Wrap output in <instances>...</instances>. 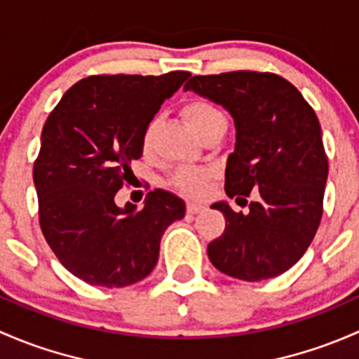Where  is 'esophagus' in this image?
I'll return each instance as SVG.
<instances>
[{"label":"esophagus","mask_w":359,"mask_h":359,"mask_svg":"<svg viewBox=\"0 0 359 359\" xmlns=\"http://www.w3.org/2000/svg\"><path fill=\"white\" fill-rule=\"evenodd\" d=\"M204 209H205V205L197 204V202H188V204H187L188 214H198V212H202Z\"/></svg>","instance_id":"obj_1"}]
</instances>
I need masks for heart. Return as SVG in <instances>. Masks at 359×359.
<instances>
[{
    "label": "heart",
    "instance_id": "1",
    "mask_svg": "<svg viewBox=\"0 0 359 359\" xmlns=\"http://www.w3.org/2000/svg\"><path fill=\"white\" fill-rule=\"evenodd\" d=\"M183 114L188 119V123L194 126V129L201 136L204 135L205 131H209V129L226 123L223 112H221L217 107H214L212 103L205 102V100H194V102H190L183 109ZM154 133L155 123H150L147 126L142 140V147L145 152H149V150L152 149ZM207 180H209V171H205V169L181 168L176 171V175L172 176L171 181L178 190L184 191L187 195H201L202 190L205 188Z\"/></svg>",
    "mask_w": 359,
    "mask_h": 359
}]
</instances>
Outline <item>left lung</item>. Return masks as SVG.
<instances>
[{"instance_id":"obj_1","label":"left lung","mask_w":359,"mask_h":359,"mask_svg":"<svg viewBox=\"0 0 359 359\" xmlns=\"http://www.w3.org/2000/svg\"><path fill=\"white\" fill-rule=\"evenodd\" d=\"M194 91L224 107L233 117L235 150L226 161L224 191L249 197V212H235L226 202V228L207 245L214 268L233 278L259 282L290 269L308 250L323 214L328 161L321 128L297 88L269 72L236 70L194 76Z\"/></svg>"}]
</instances>
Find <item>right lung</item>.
I'll return each mask as SVG.
<instances>
[{
  "instance_id": "right-lung-1",
  "label": "right lung",
  "mask_w": 359,
  "mask_h": 359,
  "mask_svg": "<svg viewBox=\"0 0 359 359\" xmlns=\"http://www.w3.org/2000/svg\"><path fill=\"white\" fill-rule=\"evenodd\" d=\"M188 77L90 76L44 123L32 172L39 224L58 261L90 285L119 289L149 276L165 228L184 217V202L165 190L150 191L142 210L114 198L142 157L147 126Z\"/></svg>"
}]
</instances>
